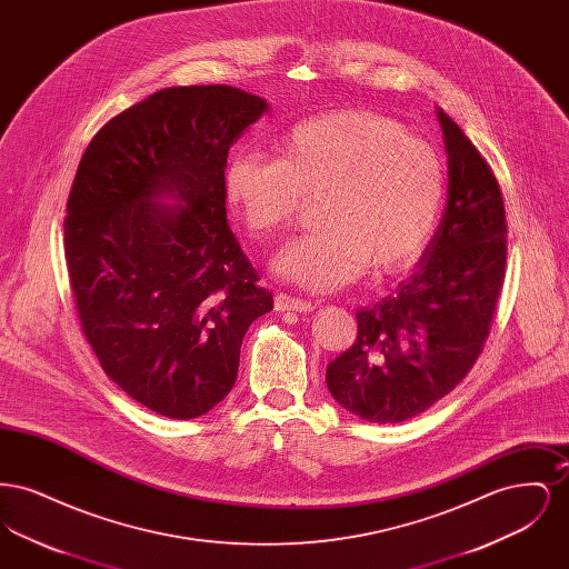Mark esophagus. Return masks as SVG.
Listing matches in <instances>:
<instances>
[{
  "instance_id": "34e87169",
  "label": "esophagus",
  "mask_w": 569,
  "mask_h": 569,
  "mask_svg": "<svg viewBox=\"0 0 569 569\" xmlns=\"http://www.w3.org/2000/svg\"><path fill=\"white\" fill-rule=\"evenodd\" d=\"M274 309L277 311H298V313H309L313 311V305L300 298L288 297V295H277L274 297Z\"/></svg>"
}]
</instances>
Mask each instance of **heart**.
<instances>
[{
  "label": "heart",
  "instance_id": "b5f03b06",
  "mask_svg": "<svg viewBox=\"0 0 569 569\" xmlns=\"http://www.w3.org/2000/svg\"><path fill=\"white\" fill-rule=\"evenodd\" d=\"M274 156L237 153L223 188L244 228L269 239L320 200L322 230L288 244L274 271L316 295L371 269L376 279L409 271L443 213L448 170L441 153L401 121L369 112H328L274 140Z\"/></svg>",
  "mask_w": 569,
  "mask_h": 569
}]
</instances>
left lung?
<instances>
[{"label":"left lung","instance_id":"8db88e82","mask_svg":"<svg viewBox=\"0 0 569 569\" xmlns=\"http://www.w3.org/2000/svg\"><path fill=\"white\" fill-rule=\"evenodd\" d=\"M437 117L450 177L443 219L397 292L356 311L352 348L326 369L330 395L376 425L409 420L459 386L485 350L506 277L497 177L459 126Z\"/></svg>","mask_w":569,"mask_h":569}]
</instances>
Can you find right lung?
<instances>
[{
	"mask_svg": "<svg viewBox=\"0 0 569 569\" xmlns=\"http://www.w3.org/2000/svg\"><path fill=\"white\" fill-rule=\"evenodd\" d=\"M264 110L230 84L160 89L91 138L68 196L82 332L104 373L166 418H198L232 390L244 332L272 309L223 188L230 144ZM163 190L187 204L151 203Z\"/></svg>",
	"mask_w": 569,
	"mask_h": 569,
	"instance_id": "1",
	"label": "right lung"
}]
</instances>
